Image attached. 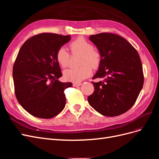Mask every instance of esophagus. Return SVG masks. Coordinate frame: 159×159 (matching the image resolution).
<instances>
[{
	"instance_id": "obj_1",
	"label": "esophagus",
	"mask_w": 159,
	"mask_h": 159,
	"mask_svg": "<svg viewBox=\"0 0 159 159\" xmlns=\"http://www.w3.org/2000/svg\"><path fill=\"white\" fill-rule=\"evenodd\" d=\"M73 85L74 87H78V86L81 85V82H75L73 84Z\"/></svg>"
}]
</instances>
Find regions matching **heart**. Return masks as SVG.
<instances>
[{
	"mask_svg": "<svg viewBox=\"0 0 159 159\" xmlns=\"http://www.w3.org/2000/svg\"><path fill=\"white\" fill-rule=\"evenodd\" d=\"M72 54H81L78 68L67 70L64 72L66 80L79 82L88 78L93 68H98L102 61L100 52L93 48V44L83 37H79L70 44ZM56 60L63 68H68L70 63V54L64 46L59 48L56 54Z\"/></svg>",
	"mask_w": 159,
	"mask_h": 159,
	"instance_id": "b5f03b06",
	"label": "heart"
}]
</instances>
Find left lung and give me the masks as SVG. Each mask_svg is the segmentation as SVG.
<instances>
[{
    "instance_id": "left-lung-1",
    "label": "left lung",
    "mask_w": 159,
    "mask_h": 159,
    "mask_svg": "<svg viewBox=\"0 0 159 159\" xmlns=\"http://www.w3.org/2000/svg\"><path fill=\"white\" fill-rule=\"evenodd\" d=\"M102 54V61L91 82L94 92L89 104L105 116L125 113L135 103L144 84L142 63L137 51L123 37L112 33L89 36Z\"/></svg>"
}]
</instances>
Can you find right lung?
Here are the masks:
<instances>
[{
	"instance_id": "add662e5",
	"label": "right lung",
	"mask_w": 159,
	"mask_h": 159,
	"mask_svg": "<svg viewBox=\"0 0 159 159\" xmlns=\"http://www.w3.org/2000/svg\"><path fill=\"white\" fill-rule=\"evenodd\" d=\"M70 39V35L42 33L27 40L18 52L12 71L14 92L33 116L50 119L65 107L64 90L72 84L58 80L62 74L56 54Z\"/></svg>"
}]
</instances>
